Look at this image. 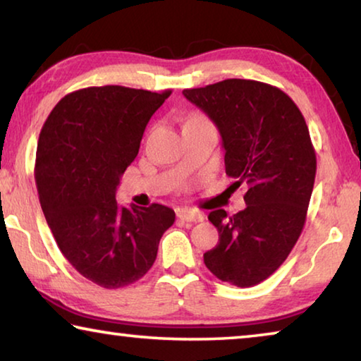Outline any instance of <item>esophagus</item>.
I'll use <instances>...</instances> for the list:
<instances>
[{
  "instance_id": "1",
  "label": "esophagus",
  "mask_w": 361,
  "mask_h": 361,
  "mask_svg": "<svg viewBox=\"0 0 361 361\" xmlns=\"http://www.w3.org/2000/svg\"><path fill=\"white\" fill-rule=\"evenodd\" d=\"M178 218L183 219V221H188V223H199V221H204L205 215L197 210L181 209V210H178Z\"/></svg>"
}]
</instances>
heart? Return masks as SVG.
Returning <instances> with one entry per match:
<instances>
[{
    "label": "heart",
    "instance_id": "b5f03b06",
    "mask_svg": "<svg viewBox=\"0 0 361 361\" xmlns=\"http://www.w3.org/2000/svg\"><path fill=\"white\" fill-rule=\"evenodd\" d=\"M192 118H202V116H192Z\"/></svg>",
    "mask_w": 361,
    "mask_h": 361
}]
</instances>
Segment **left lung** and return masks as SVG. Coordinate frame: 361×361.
<instances>
[{"instance_id":"obj_1","label":"left lung","mask_w":361,"mask_h":361,"mask_svg":"<svg viewBox=\"0 0 361 361\" xmlns=\"http://www.w3.org/2000/svg\"><path fill=\"white\" fill-rule=\"evenodd\" d=\"M183 95L215 122L226 173L247 185V209L210 212L219 242L204 262L223 282L247 288L272 276L301 235L317 157L302 113L283 90L253 79H224Z\"/></svg>"}]
</instances>
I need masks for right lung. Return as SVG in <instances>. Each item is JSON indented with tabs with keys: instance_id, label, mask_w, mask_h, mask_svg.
Returning a JSON list of instances; mask_svg holds the SVG:
<instances>
[{
	"instance_id": "add662e5",
	"label": "right lung",
	"mask_w": 361,
	"mask_h": 361,
	"mask_svg": "<svg viewBox=\"0 0 361 361\" xmlns=\"http://www.w3.org/2000/svg\"><path fill=\"white\" fill-rule=\"evenodd\" d=\"M170 94L124 85L79 89L57 103L41 129L35 181L42 213L70 264L103 288L142 279L175 223L166 205L116 202L121 175Z\"/></svg>"
}]
</instances>
